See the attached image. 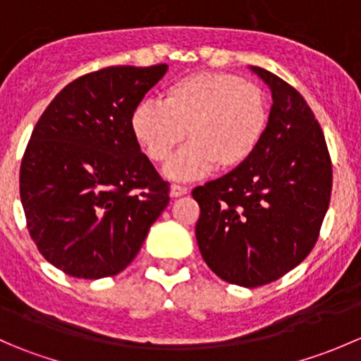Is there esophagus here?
Wrapping results in <instances>:
<instances>
[{"mask_svg":"<svg viewBox=\"0 0 361 361\" xmlns=\"http://www.w3.org/2000/svg\"><path fill=\"white\" fill-rule=\"evenodd\" d=\"M187 192H188V188L183 187V185H171V188H169L171 197H181V195H185Z\"/></svg>","mask_w":361,"mask_h":361,"instance_id":"34e87169","label":"esophagus"}]
</instances>
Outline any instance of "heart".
Returning <instances> with one entry per match:
<instances>
[{
  "mask_svg": "<svg viewBox=\"0 0 361 361\" xmlns=\"http://www.w3.org/2000/svg\"><path fill=\"white\" fill-rule=\"evenodd\" d=\"M269 126L267 96L260 87L227 73H194L164 92V104L143 99L133 108L129 129L152 162H162L185 137V145L164 166L173 180H195L232 171L250 160Z\"/></svg>",
  "mask_w": 361,
  "mask_h": 361,
  "instance_id": "heart-1",
  "label": "heart"
}]
</instances>
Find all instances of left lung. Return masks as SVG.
Here are the masks:
<instances>
[{
	"label": "left lung",
	"instance_id": "1",
	"mask_svg": "<svg viewBox=\"0 0 361 361\" xmlns=\"http://www.w3.org/2000/svg\"><path fill=\"white\" fill-rule=\"evenodd\" d=\"M272 92L265 136L246 164L194 188L195 238L207 267L255 288L297 267L314 248L332 194V162L314 113L292 85L250 66Z\"/></svg>",
	"mask_w": 361,
	"mask_h": 361
}]
</instances>
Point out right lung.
Listing matches in <instances>:
<instances>
[{"label": "right lung", "instance_id": "1", "mask_svg": "<svg viewBox=\"0 0 361 361\" xmlns=\"http://www.w3.org/2000/svg\"><path fill=\"white\" fill-rule=\"evenodd\" d=\"M167 64L111 66L64 87L39 116L20 164V201L36 248L68 276L127 267L169 202V185L129 129Z\"/></svg>", "mask_w": 361, "mask_h": 361}]
</instances>
